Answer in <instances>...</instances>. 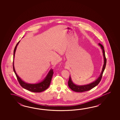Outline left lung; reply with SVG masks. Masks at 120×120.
I'll use <instances>...</instances> for the list:
<instances>
[{
    "label": "left lung",
    "mask_w": 120,
    "mask_h": 120,
    "mask_svg": "<svg viewBox=\"0 0 120 120\" xmlns=\"http://www.w3.org/2000/svg\"><path fill=\"white\" fill-rule=\"evenodd\" d=\"M99 45L101 47V48L102 49L103 58H104V64L102 67V71L101 72V74L100 75V76L97 79H96V81H95L94 82H93L89 84H86L84 85H78L75 84L72 82V81L71 80V76H69V79L68 81V86L69 87V88L73 91L76 92H83L89 90H90L92 89V88H93L95 87H96V86H97L100 82L102 79V74L106 66V59L105 56V52L103 46H102L101 44L99 43Z\"/></svg>",
    "instance_id": "8db88e82"
}]
</instances>
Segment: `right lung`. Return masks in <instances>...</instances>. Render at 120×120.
<instances>
[{"mask_svg": "<svg viewBox=\"0 0 120 120\" xmlns=\"http://www.w3.org/2000/svg\"><path fill=\"white\" fill-rule=\"evenodd\" d=\"M20 41L17 44L15 48L14 49V55H13V70L16 76L17 77V79L18 80L19 84L20 86L23 88L27 90H28L30 91L31 92H35V93H39V92H42L45 90L47 89L49 86H50V84H51L52 77L53 76V75L54 73V72L53 71V69H51L47 74L46 77L41 82L36 83V84H29L26 83L24 82L22 79H20L18 75L16 73L15 67H14V58L15 55V53L16 50L17 49V46L18 45V44L20 42Z\"/></svg>", "mask_w": 120, "mask_h": 120, "instance_id": "obj_1", "label": "right lung"}]
</instances>
